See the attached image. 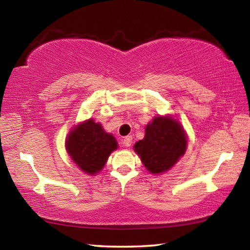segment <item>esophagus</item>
<instances>
[{"mask_svg": "<svg viewBox=\"0 0 250 250\" xmlns=\"http://www.w3.org/2000/svg\"><path fill=\"white\" fill-rule=\"evenodd\" d=\"M122 145H124L126 147H129L131 145H132V137H131V135L125 137L124 139H122Z\"/></svg>", "mask_w": 250, "mask_h": 250, "instance_id": "esophagus-1", "label": "esophagus"}]
</instances>
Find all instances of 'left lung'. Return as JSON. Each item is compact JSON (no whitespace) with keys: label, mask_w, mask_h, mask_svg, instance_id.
Returning a JSON list of instances; mask_svg holds the SVG:
<instances>
[{"label":"left lung","mask_w":250,"mask_h":250,"mask_svg":"<svg viewBox=\"0 0 250 250\" xmlns=\"http://www.w3.org/2000/svg\"><path fill=\"white\" fill-rule=\"evenodd\" d=\"M188 147L184 128L172 116H156L146 126L142 140L133 150L151 174H163L175 166Z\"/></svg>","instance_id":"8db88e82"}]
</instances>
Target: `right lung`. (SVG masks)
Returning a JSON list of instances; mask_svg holds the SVG:
<instances>
[{
    "instance_id": "add662e5",
    "label": "right lung",
    "mask_w": 250,
    "mask_h": 250,
    "mask_svg": "<svg viewBox=\"0 0 250 250\" xmlns=\"http://www.w3.org/2000/svg\"><path fill=\"white\" fill-rule=\"evenodd\" d=\"M66 151L80 170L95 175L103 170L109 155L118 149V142L111 133L94 119L76 125L67 134Z\"/></svg>"
}]
</instances>
